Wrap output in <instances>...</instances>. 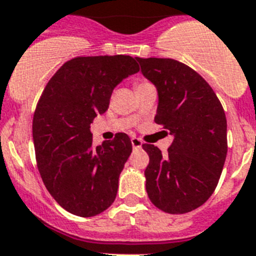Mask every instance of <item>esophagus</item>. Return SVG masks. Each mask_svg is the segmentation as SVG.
<instances>
[{"label": "esophagus", "instance_id": "34e87169", "mask_svg": "<svg viewBox=\"0 0 256 256\" xmlns=\"http://www.w3.org/2000/svg\"><path fill=\"white\" fill-rule=\"evenodd\" d=\"M131 144H132V148L134 150H139V148H142V140L139 139V138H131Z\"/></svg>", "mask_w": 256, "mask_h": 256}]
</instances>
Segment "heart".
I'll use <instances>...</instances> for the list:
<instances>
[{
    "mask_svg": "<svg viewBox=\"0 0 256 256\" xmlns=\"http://www.w3.org/2000/svg\"><path fill=\"white\" fill-rule=\"evenodd\" d=\"M144 84H148V82H139V84H138V85H136V88H139V86L144 85Z\"/></svg>",
    "mask_w": 256,
    "mask_h": 256,
    "instance_id": "b5f03b06",
    "label": "heart"
}]
</instances>
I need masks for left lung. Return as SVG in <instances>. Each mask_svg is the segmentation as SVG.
Instances as JSON below:
<instances>
[{
	"mask_svg": "<svg viewBox=\"0 0 256 256\" xmlns=\"http://www.w3.org/2000/svg\"><path fill=\"white\" fill-rule=\"evenodd\" d=\"M136 60L158 91L154 122L174 135L166 156L143 144L150 156L146 193L160 210L186 214L204 205L218 186L228 150L226 113L211 86L190 66L164 58Z\"/></svg>",
	"mask_w": 256,
	"mask_h": 256,
	"instance_id": "1",
	"label": "left lung"
}]
</instances>
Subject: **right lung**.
Here are the masks:
<instances>
[{
  "mask_svg": "<svg viewBox=\"0 0 256 256\" xmlns=\"http://www.w3.org/2000/svg\"><path fill=\"white\" fill-rule=\"evenodd\" d=\"M136 72L128 55L73 58L40 98L32 125L37 168L52 198L70 214L94 216L114 201L131 140L118 132L95 146L90 125L108 110L113 88Z\"/></svg>",
  "mask_w": 256,
  "mask_h": 256,
  "instance_id": "1",
  "label": "right lung"
}]
</instances>
